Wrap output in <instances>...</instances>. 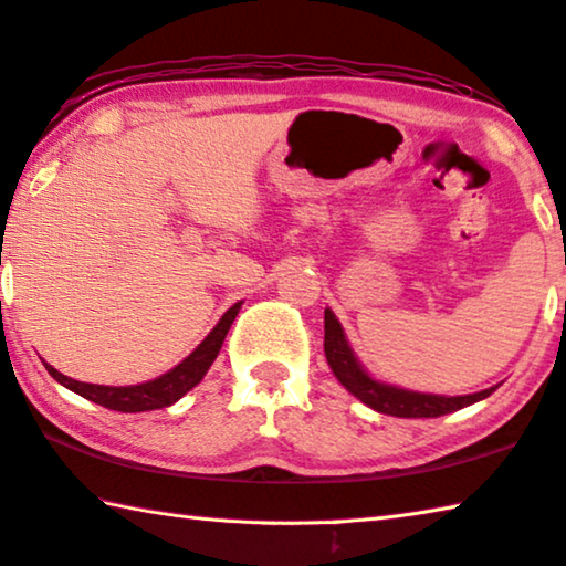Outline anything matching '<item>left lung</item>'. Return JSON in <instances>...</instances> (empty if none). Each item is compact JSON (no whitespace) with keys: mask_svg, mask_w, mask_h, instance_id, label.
Wrapping results in <instances>:
<instances>
[{"mask_svg":"<svg viewBox=\"0 0 566 566\" xmlns=\"http://www.w3.org/2000/svg\"><path fill=\"white\" fill-rule=\"evenodd\" d=\"M324 354L328 368L336 376L348 394L356 396L368 408L378 410V413L396 416V418H438L448 416L453 410L485 400L497 386H490L485 390L468 396H438V394H418V390H408L394 384H384L366 371L364 364L358 361L352 344H348L346 332L342 322H338L332 310H324Z\"/></svg>","mask_w":566,"mask_h":566,"instance_id":"1","label":"left lung"}]
</instances>
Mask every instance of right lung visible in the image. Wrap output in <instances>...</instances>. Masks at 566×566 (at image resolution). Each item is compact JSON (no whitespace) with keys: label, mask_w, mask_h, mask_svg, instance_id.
I'll return each instance as SVG.
<instances>
[{"label":"right lung","mask_w":566,"mask_h":566,"mask_svg":"<svg viewBox=\"0 0 566 566\" xmlns=\"http://www.w3.org/2000/svg\"><path fill=\"white\" fill-rule=\"evenodd\" d=\"M242 302L232 304L228 312L222 314V318L214 324L212 332L202 338L198 348L182 361L170 368L153 381L138 384V386H98V384H84L76 381V378H69L61 371H56L54 366H49L46 361H41L46 366V371L56 378L61 386H66L74 394L84 396L91 403H98L111 410H118V413H143V410H158L172 406L176 400H180L190 388L198 386L205 374L210 371V366L214 358H218L224 336H228L230 326L234 322V316L240 314Z\"/></svg>","instance_id":"1"}]
</instances>
